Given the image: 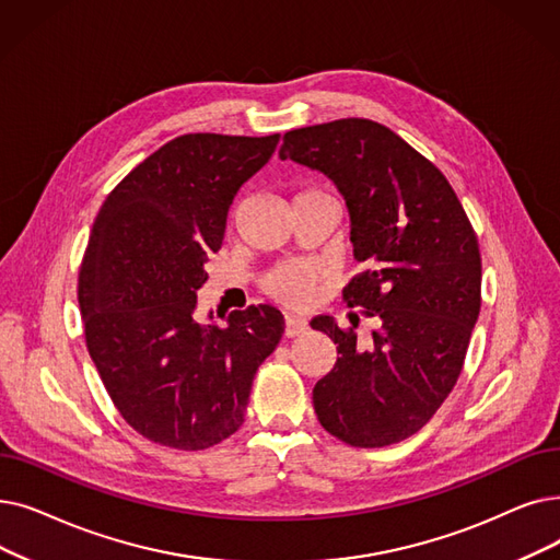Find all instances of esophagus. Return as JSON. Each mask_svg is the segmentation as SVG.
Returning a JSON list of instances; mask_svg holds the SVG:
<instances>
[{
    "instance_id": "34e87169",
    "label": "esophagus",
    "mask_w": 560,
    "mask_h": 560,
    "mask_svg": "<svg viewBox=\"0 0 560 560\" xmlns=\"http://www.w3.org/2000/svg\"><path fill=\"white\" fill-rule=\"evenodd\" d=\"M308 329V323L302 318V315H295V313H285V336H300Z\"/></svg>"
}]
</instances>
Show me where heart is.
<instances>
[{
  "instance_id": "obj_1",
  "label": "heart",
  "mask_w": 560,
  "mask_h": 560,
  "mask_svg": "<svg viewBox=\"0 0 560 560\" xmlns=\"http://www.w3.org/2000/svg\"><path fill=\"white\" fill-rule=\"evenodd\" d=\"M318 277H320L318 265H313V262H285V265H279L277 270H272L270 275L265 277V290L272 298H277L279 302L298 306V304H304L311 298Z\"/></svg>"
}]
</instances>
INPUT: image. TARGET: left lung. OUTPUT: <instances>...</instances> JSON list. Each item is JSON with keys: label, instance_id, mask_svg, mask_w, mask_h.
Instances as JSON below:
<instances>
[{"label": "left lung", "instance_id": "8db88e82", "mask_svg": "<svg viewBox=\"0 0 560 560\" xmlns=\"http://www.w3.org/2000/svg\"><path fill=\"white\" fill-rule=\"evenodd\" d=\"M279 158L320 172L343 197L363 262L343 298L377 320L369 348L331 315L311 323L336 343L334 369L313 386L315 415L350 446L402 442L462 371L480 313L476 233L440 168L375 120L290 130Z\"/></svg>", "mask_w": 560, "mask_h": 560}]
</instances>
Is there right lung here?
I'll return each instance as SVG.
<instances>
[{"mask_svg":"<svg viewBox=\"0 0 560 560\" xmlns=\"http://www.w3.org/2000/svg\"><path fill=\"white\" fill-rule=\"evenodd\" d=\"M279 135H183L116 185L80 270L86 348L116 409L139 434L203 451L242 421L254 375L283 334L270 304L201 323L197 293L222 247L235 194L270 162Z\"/></svg>","mask_w":560,"mask_h":560,"instance_id":"obj_1","label":"right lung"}]
</instances>
